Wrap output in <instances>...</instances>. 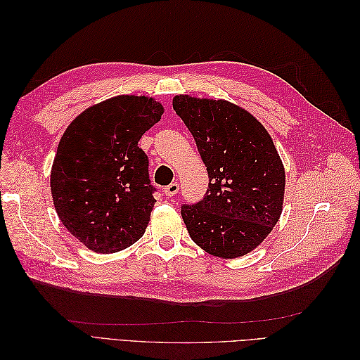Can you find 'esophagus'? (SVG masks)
<instances>
[{"label": "esophagus", "instance_id": "1", "mask_svg": "<svg viewBox=\"0 0 360 360\" xmlns=\"http://www.w3.org/2000/svg\"><path fill=\"white\" fill-rule=\"evenodd\" d=\"M179 189H180L179 183H171V184H168L165 189H163V192H165L167 197H174V195L179 192Z\"/></svg>", "mask_w": 360, "mask_h": 360}]
</instances>
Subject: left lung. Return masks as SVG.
I'll return each mask as SVG.
<instances>
[{
	"label": "left lung",
	"mask_w": 360,
	"mask_h": 360,
	"mask_svg": "<svg viewBox=\"0 0 360 360\" xmlns=\"http://www.w3.org/2000/svg\"><path fill=\"white\" fill-rule=\"evenodd\" d=\"M172 108L192 134L209 174L197 204H183L192 240L221 258L249 254L282 213L285 169L264 126L226 101L180 94Z\"/></svg>",
	"instance_id": "1"
}]
</instances>
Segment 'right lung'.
Wrapping results in <instances>:
<instances>
[{"label":"right lung","mask_w":360,"mask_h":360,"mask_svg":"<svg viewBox=\"0 0 360 360\" xmlns=\"http://www.w3.org/2000/svg\"><path fill=\"white\" fill-rule=\"evenodd\" d=\"M162 114L153 97L115 96L86 108L60 139L53 205L68 231L94 252H118L146 233L156 200L138 143Z\"/></svg>","instance_id":"right-lung-1"}]
</instances>
